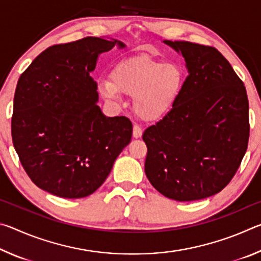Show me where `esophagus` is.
Instances as JSON below:
<instances>
[{"mask_svg": "<svg viewBox=\"0 0 261 261\" xmlns=\"http://www.w3.org/2000/svg\"><path fill=\"white\" fill-rule=\"evenodd\" d=\"M141 135H143V129L138 124H135L134 126V137L135 138H140Z\"/></svg>", "mask_w": 261, "mask_h": 261, "instance_id": "obj_1", "label": "esophagus"}]
</instances>
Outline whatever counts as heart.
<instances>
[{
  "instance_id": "b5f03b06",
  "label": "heart",
  "mask_w": 261,
  "mask_h": 261,
  "mask_svg": "<svg viewBox=\"0 0 261 261\" xmlns=\"http://www.w3.org/2000/svg\"><path fill=\"white\" fill-rule=\"evenodd\" d=\"M183 82L177 64L134 57L120 62L110 73V81L101 79L99 90L106 99L114 101L121 100V92L134 94L136 112L144 118H154L170 108Z\"/></svg>"
}]
</instances>
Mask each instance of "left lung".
<instances>
[{"instance_id": "1", "label": "left lung", "mask_w": 261, "mask_h": 261, "mask_svg": "<svg viewBox=\"0 0 261 261\" xmlns=\"http://www.w3.org/2000/svg\"><path fill=\"white\" fill-rule=\"evenodd\" d=\"M165 42L182 53L189 76L169 112L144 131L145 174L167 198L204 199L226 188L241 166L250 136L249 100L216 48Z\"/></svg>"}]
</instances>
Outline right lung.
Here are the masks:
<instances>
[{
  "label": "right lung",
  "mask_w": 261,
  "mask_h": 261,
  "mask_svg": "<svg viewBox=\"0 0 261 261\" xmlns=\"http://www.w3.org/2000/svg\"><path fill=\"white\" fill-rule=\"evenodd\" d=\"M117 40L86 37L48 47L17 83L12 143L31 180L61 198L96 191L132 136L124 116L101 113L90 76L98 56Z\"/></svg>",
  "instance_id": "right-lung-1"
}]
</instances>
